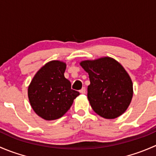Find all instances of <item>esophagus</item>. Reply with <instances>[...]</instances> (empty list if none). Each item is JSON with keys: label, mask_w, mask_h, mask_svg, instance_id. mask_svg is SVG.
I'll use <instances>...</instances> for the list:
<instances>
[{"label": "esophagus", "mask_w": 156, "mask_h": 156, "mask_svg": "<svg viewBox=\"0 0 156 156\" xmlns=\"http://www.w3.org/2000/svg\"><path fill=\"white\" fill-rule=\"evenodd\" d=\"M80 93L82 94H84L86 93V88L85 87H82L81 90H80Z\"/></svg>", "instance_id": "obj_1"}]
</instances>
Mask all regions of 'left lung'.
I'll return each instance as SVG.
<instances>
[{"label":"left lung","instance_id":"8db88e82","mask_svg":"<svg viewBox=\"0 0 156 156\" xmlns=\"http://www.w3.org/2000/svg\"><path fill=\"white\" fill-rule=\"evenodd\" d=\"M80 64L89 75L87 98L93 110L108 119L123 114L133 97V84L122 66L110 57Z\"/></svg>","mask_w":156,"mask_h":156}]
</instances>
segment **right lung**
Listing matches in <instances>:
<instances>
[{"label": "right lung", "mask_w": 156, "mask_h": 156, "mask_svg": "<svg viewBox=\"0 0 156 156\" xmlns=\"http://www.w3.org/2000/svg\"><path fill=\"white\" fill-rule=\"evenodd\" d=\"M66 68L60 61L48 62L36 73L29 87L31 107L45 120L62 117L80 94L71 88L70 81L64 76Z\"/></svg>", "instance_id": "add662e5"}]
</instances>
